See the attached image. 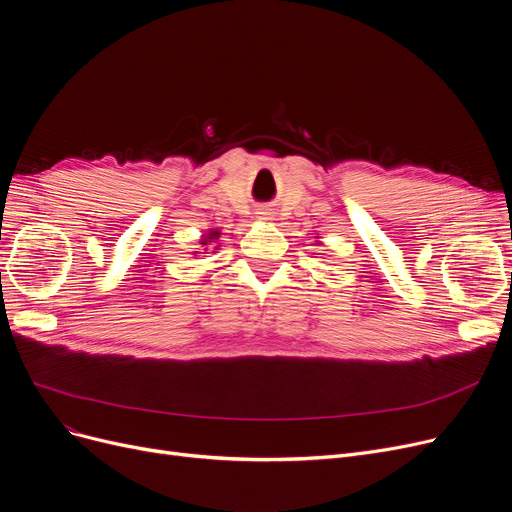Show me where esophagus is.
I'll return each mask as SVG.
<instances>
[{"label": "esophagus", "mask_w": 512, "mask_h": 512, "mask_svg": "<svg viewBox=\"0 0 512 512\" xmlns=\"http://www.w3.org/2000/svg\"><path fill=\"white\" fill-rule=\"evenodd\" d=\"M263 213H267V211H263ZM261 220H267V218H261Z\"/></svg>", "instance_id": "obj_1"}]
</instances>
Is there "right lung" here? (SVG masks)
Returning a JSON list of instances; mask_svg holds the SVG:
<instances>
[{
  "instance_id": "right-lung-1",
  "label": "right lung",
  "mask_w": 512,
  "mask_h": 512,
  "mask_svg": "<svg viewBox=\"0 0 512 512\" xmlns=\"http://www.w3.org/2000/svg\"><path fill=\"white\" fill-rule=\"evenodd\" d=\"M220 230L218 228H211V230H207L203 236H201V247H209V245H215V242H218V238H220ZM220 245H215L213 249H218ZM203 251H207V249H203ZM197 253V251H195Z\"/></svg>"
}]
</instances>
